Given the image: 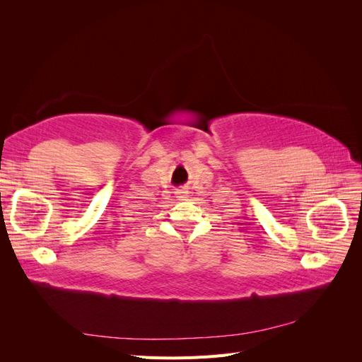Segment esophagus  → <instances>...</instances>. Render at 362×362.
Segmentation results:
<instances>
[{
	"label": "esophagus",
	"mask_w": 362,
	"mask_h": 362,
	"mask_svg": "<svg viewBox=\"0 0 362 362\" xmlns=\"http://www.w3.org/2000/svg\"><path fill=\"white\" fill-rule=\"evenodd\" d=\"M175 194H177L178 201H185V199L189 198V190L181 187V189H177V192H175Z\"/></svg>",
	"instance_id": "34e87169"
}]
</instances>
